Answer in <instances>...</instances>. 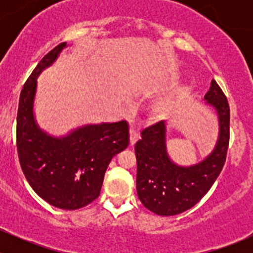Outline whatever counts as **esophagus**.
<instances>
[{
  "instance_id": "obj_1",
  "label": "esophagus",
  "mask_w": 253,
  "mask_h": 253,
  "mask_svg": "<svg viewBox=\"0 0 253 253\" xmlns=\"http://www.w3.org/2000/svg\"><path fill=\"white\" fill-rule=\"evenodd\" d=\"M138 138H139L138 131H137L134 127H131V129H129V143H131V145H133L134 143L138 141Z\"/></svg>"
}]
</instances>
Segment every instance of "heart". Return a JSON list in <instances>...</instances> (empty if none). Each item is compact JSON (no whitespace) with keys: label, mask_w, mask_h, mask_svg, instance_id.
Wrapping results in <instances>:
<instances>
[{"label":"heart","mask_w":253,"mask_h":253,"mask_svg":"<svg viewBox=\"0 0 253 253\" xmlns=\"http://www.w3.org/2000/svg\"><path fill=\"white\" fill-rule=\"evenodd\" d=\"M163 108H164V105H159V106H158V108H157V109H158V110H162V109H163Z\"/></svg>","instance_id":"obj_1"}]
</instances>
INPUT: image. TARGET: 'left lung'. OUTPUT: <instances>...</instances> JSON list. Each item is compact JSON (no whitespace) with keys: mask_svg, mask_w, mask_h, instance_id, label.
Returning <instances> with one entry per match:
<instances>
[{"mask_svg":"<svg viewBox=\"0 0 253 253\" xmlns=\"http://www.w3.org/2000/svg\"><path fill=\"white\" fill-rule=\"evenodd\" d=\"M205 100L218 114L219 136L213 152L202 162L181 167L170 159L165 121L143 129L142 138L134 145L138 198L145 208L158 215H176L192 208L213 186L225 164L230 109L225 94L214 79Z\"/></svg>","mask_w":253,"mask_h":253,"instance_id":"left-lung-1","label":"left lung"}]
</instances>
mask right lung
Instances as JSON below:
<instances>
[{
	"label": "right lung",
	"instance_id": "obj_1",
	"mask_svg": "<svg viewBox=\"0 0 253 253\" xmlns=\"http://www.w3.org/2000/svg\"><path fill=\"white\" fill-rule=\"evenodd\" d=\"M67 42L53 47L25 82L17 114V149L25 178L38 196L61 209H79L100 195L111 159L128 147L126 121L85 125L63 137L42 131L34 117L38 77Z\"/></svg>",
	"mask_w": 253,
	"mask_h": 253
}]
</instances>
